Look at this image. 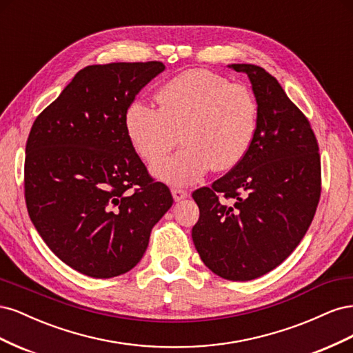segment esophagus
Wrapping results in <instances>:
<instances>
[{
    "mask_svg": "<svg viewBox=\"0 0 353 353\" xmlns=\"http://www.w3.org/2000/svg\"><path fill=\"white\" fill-rule=\"evenodd\" d=\"M188 196H190V194L187 193L185 190H179V188H174V190H172V197H174L175 201L184 200V199H187Z\"/></svg>",
    "mask_w": 353,
    "mask_h": 353,
    "instance_id": "obj_1",
    "label": "esophagus"
}]
</instances>
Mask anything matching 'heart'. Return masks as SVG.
I'll use <instances>...</instances> for the list:
<instances>
[{
    "label": "heart",
    "mask_w": 353,
    "mask_h": 353,
    "mask_svg": "<svg viewBox=\"0 0 353 353\" xmlns=\"http://www.w3.org/2000/svg\"><path fill=\"white\" fill-rule=\"evenodd\" d=\"M159 108L132 103L125 114L126 135L148 163L165 157L179 141L184 147L152 168L170 185H188L213 166L236 168L249 153L258 128V103L241 83L221 74L191 69L163 83Z\"/></svg>",
    "instance_id": "obj_1"
}]
</instances>
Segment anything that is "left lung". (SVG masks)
<instances>
[{
    "label": "left lung",
    "mask_w": 353,
    "mask_h": 353,
    "mask_svg": "<svg viewBox=\"0 0 353 353\" xmlns=\"http://www.w3.org/2000/svg\"><path fill=\"white\" fill-rule=\"evenodd\" d=\"M228 68L250 79L258 128L241 162L193 193L200 218L191 237L212 272L249 281L302 241L321 194V160L309 121L272 74L254 65Z\"/></svg>",
    "instance_id": "obj_1"
}]
</instances>
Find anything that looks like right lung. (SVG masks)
<instances>
[{"label":"right lung","mask_w":353,"mask_h":353,"mask_svg":"<svg viewBox=\"0 0 353 353\" xmlns=\"http://www.w3.org/2000/svg\"><path fill=\"white\" fill-rule=\"evenodd\" d=\"M163 70L160 61L83 68L29 132L30 221L59 259L92 279L132 270L174 203L169 188L148 175L125 130L135 95Z\"/></svg>","instance_id":"right-lung-1"}]
</instances>
